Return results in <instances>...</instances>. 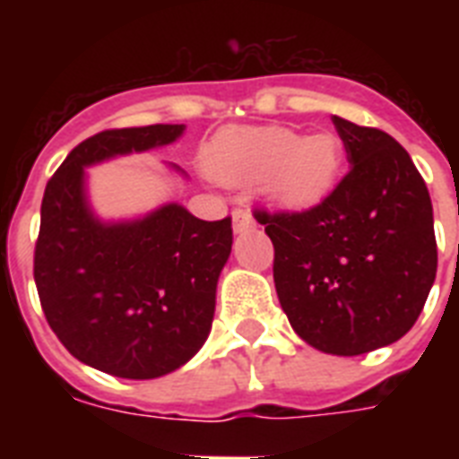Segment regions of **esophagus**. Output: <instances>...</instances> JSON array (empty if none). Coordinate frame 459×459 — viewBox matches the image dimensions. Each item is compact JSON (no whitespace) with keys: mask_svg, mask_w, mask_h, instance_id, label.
Wrapping results in <instances>:
<instances>
[{"mask_svg":"<svg viewBox=\"0 0 459 459\" xmlns=\"http://www.w3.org/2000/svg\"><path fill=\"white\" fill-rule=\"evenodd\" d=\"M252 226H255V219H252V214L247 209H233V230H236V233H243V230L252 229Z\"/></svg>","mask_w":459,"mask_h":459,"instance_id":"esophagus-1","label":"esophagus"}]
</instances>
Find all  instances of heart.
Instances as JSON below:
<instances>
[{"mask_svg": "<svg viewBox=\"0 0 459 459\" xmlns=\"http://www.w3.org/2000/svg\"><path fill=\"white\" fill-rule=\"evenodd\" d=\"M207 166L229 183H262L283 207L307 209L326 200L335 187L342 145L331 131L300 135L283 126L226 128L212 140Z\"/></svg>", "mask_w": 459, "mask_h": 459, "instance_id": "obj_1", "label": "heart"}]
</instances>
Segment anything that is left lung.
<instances>
[{
  "label": "left lung",
  "instance_id": "obj_1",
  "mask_svg": "<svg viewBox=\"0 0 459 459\" xmlns=\"http://www.w3.org/2000/svg\"><path fill=\"white\" fill-rule=\"evenodd\" d=\"M350 171L305 212L255 209L273 243V283L290 326L328 355L400 341L434 286L438 252L427 183L405 147L333 117Z\"/></svg>",
  "mask_w": 459,
  "mask_h": 459
}]
</instances>
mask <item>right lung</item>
Returning a JSON list of instances; mask_svg holds the SVG:
<instances>
[{
    "instance_id": "obj_1",
    "label": "right lung",
    "mask_w": 459,
    "mask_h": 459,
    "mask_svg": "<svg viewBox=\"0 0 459 459\" xmlns=\"http://www.w3.org/2000/svg\"><path fill=\"white\" fill-rule=\"evenodd\" d=\"M183 131L154 124L97 133L45 187L32 266L39 305L64 348L111 377H164L202 348L233 229L230 216L202 221L180 204L102 223L85 197V166L169 145Z\"/></svg>"
}]
</instances>
